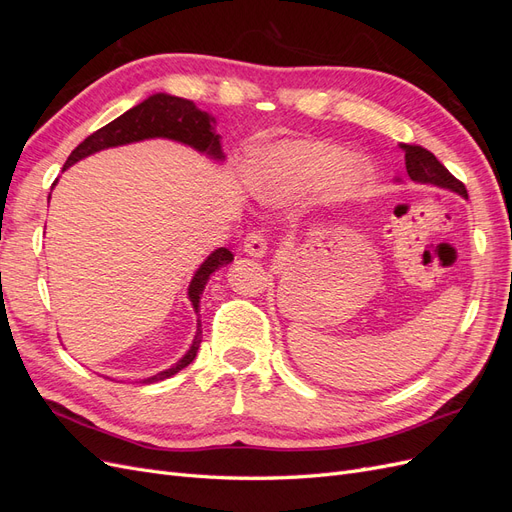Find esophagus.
Returning <instances> with one entry per match:
<instances>
[{"label": "esophagus", "mask_w": 512, "mask_h": 512, "mask_svg": "<svg viewBox=\"0 0 512 512\" xmlns=\"http://www.w3.org/2000/svg\"><path fill=\"white\" fill-rule=\"evenodd\" d=\"M243 252L254 256V258L265 256V252H267V239H265V235H262V230L247 232V237L243 239Z\"/></svg>", "instance_id": "34e87169"}]
</instances>
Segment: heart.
<instances>
[{
	"label": "heart",
	"mask_w": 512,
	"mask_h": 512,
	"mask_svg": "<svg viewBox=\"0 0 512 512\" xmlns=\"http://www.w3.org/2000/svg\"><path fill=\"white\" fill-rule=\"evenodd\" d=\"M350 153L333 143H290L277 147L258 168V183L269 196L294 198L327 192L342 175L339 190L354 192L367 181L371 168L365 162L350 167Z\"/></svg>",
	"instance_id": "b5f03b06"
}]
</instances>
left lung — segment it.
Listing matches in <instances>:
<instances>
[{
    "mask_svg": "<svg viewBox=\"0 0 512 512\" xmlns=\"http://www.w3.org/2000/svg\"><path fill=\"white\" fill-rule=\"evenodd\" d=\"M401 149L406 151V170L412 181L431 183L438 185V188H446L459 192L461 196H468L466 185L448 173V168L442 162H438V158L433 156L431 151H427L421 145H401Z\"/></svg>",
    "mask_w": 512,
    "mask_h": 512,
    "instance_id": "left-lung-1",
    "label": "left lung"
}]
</instances>
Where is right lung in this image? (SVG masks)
Returning <instances> with one entry per match:
<instances>
[{"instance_id": "obj_1", "label": "right lung", "mask_w": 512, "mask_h": 512, "mask_svg": "<svg viewBox=\"0 0 512 512\" xmlns=\"http://www.w3.org/2000/svg\"><path fill=\"white\" fill-rule=\"evenodd\" d=\"M213 126H215V119L211 115L203 113V111H198L194 102L183 100V98H175V96H166V94H156V96L147 98L145 102H141L138 106L130 108L128 113H123L115 121L106 123L104 128L96 130L91 136H87L85 141L70 153L66 164H64V170L68 166H72L74 162H79V160L91 156V153H96L100 149L126 145V143L143 141V138H156V136L173 138V141L185 143V145H190L198 151H207L209 156L222 160L224 156H222V149H220V136L215 134ZM230 260H232V252H228L226 247H220V250H215L196 271L194 280L188 288L190 301H192L196 312H198L200 294H203V290H205L209 275L215 269L228 265ZM200 335H203V331H200V320H198L194 342H192L190 350L185 352L183 359L177 365L168 367V369L160 371V374L151 376L143 382L145 384L160 382V380L175 376L179 369L188 367L196 359V352H198V346H200Z\"/></svg>"}]
</instances>
